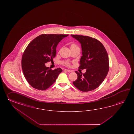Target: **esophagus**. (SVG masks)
<instances>
[{
    "label": "esophagus",
    "instance_id": "esophagus-1",
    "mask_svg": "<svg viewBox=\"0 0 134 134\" xmlns=\"http://www.w3.org/2000/svg\"><path fill=\"white\" fill-rule=\"evenodd\" d=\"M64 71H67V72H71L70 70H69V69H64Z\"/></svg>",
    "mask_w": 134,
    "mask_h": 134
}]
</instances>
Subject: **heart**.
Wrapping results in <instances>:
<instances>
[{"mask_svg":"<svg viewBox=\"0 0 134 134\" xmlns=\"http://www.w3.org/2000/svg\"><path fill=\"white\" fill-rule=\"evenodd\" d=\"M76 46L75 44H72V45L71 46V47L72 46ZM63 64H64L65 65H66V66H69V63H68V62H63Z\"/></svg>","mask_w":134,"mask_h":134,"instance_id":"1","label":"heart"}]
</instances>
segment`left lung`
I'll list each match as a JSON object with an SVG mask.
<instances>
[{"label":"left lung","instance_id":"left-lung-1","mask_svg":"<svg viewBox=\"0 0 134 134\" xmlns=\"http://www.w3.org/2000/svg\"><path fill=\"white\" fill-rule=\"evenodd\" d=\"M81 44L82 57L79 68L86 69L82 74L76 71L77 79L73 82L80 91H88L97 88L102 83L108 72L109 58L103 44L92 37L71 35Z\"/></svg>","mask_w":134,"mask_h":134}]
</instances>
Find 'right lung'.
<instances>
[{
	"label": "right lung",
	"instance_id": "right-lung-1",
	"mask_svg": "<svg viewBox=\"0 0 134 134\" xmlns=\"http://www.w3.org/2000/svg\"><path fill=\"white\" fill-rule=\"evenodd\" d=\"M68 34H42L28 44L23 53L21 68L24 76L33 88L46 90L55 81L62 69L52 70L46 63L56 55L58 43Z\"/></svg>",
	"mask_w": 134,
	"mask_h": 134
}]
</instances>
